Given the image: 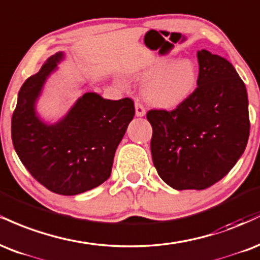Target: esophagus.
Instances as JSON below:
<instances>
[{
  "label": "esophagus",
  "mask_w": 260,
  "mask_h": 260,
  "mask_svg": "<svg viewBox=\"0 0 260 260\" xmlns=\"http://www.w3.org/2000/svg\"><path fill=\"white\" fill-rule=\"evenodd\" d=\"M135 112H136L137 117H143V115L146 114L145 107H143L140 102H136L135 103Z\"/></svg>",
  "instance_id": "esophagus-1"
}]
</instances>
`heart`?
<instances>
[{"mask_svg": "<svg viewBox=\"0 0 260 260\" xmlns=\"http://www.w3.org/2000/svg\"><path fill=\"white\" fill-rule=\"evenodd\" d=\"M146 80L143 93L151 105L159 108H175L184 103L197 88L200 72L192 60L164 58L153 59L137 74Z\"/></svg>", "mask_w": 260, "mask_h": 260, "instance_id": "heart-1", "label": "heart"}]
</instances>
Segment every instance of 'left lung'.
Instances as JSON below:
<instances>
[{
    "label": "left lung",
    "instance_id": "8db88e82",
    "mask_svg": "<svg viewBox=\"0 0 260 260\" xmlns=\"http://www.w3.org/2000/svg\"><path fill=\"white\" fill-rule=\"evenodd\" d=\"M194 92L173 111L151 109V152L158 175L175 190H204L224 178L249 136L245 82L226 58L197 53Z\"/></svg>",
    "mask_w": 260,
    "mask_h": 260
}]
</instances>
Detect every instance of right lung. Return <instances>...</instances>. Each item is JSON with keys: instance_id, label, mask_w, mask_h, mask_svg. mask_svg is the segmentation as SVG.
Here are the masks:
<instances>
[{"instance_id": "obj_1", "label": "right lung", "mask_w": 260, "mask_h": 260, "mask_svg": "<svg viewBox=\"0 0 260 260\" xmlns=\"http://www.w3.org/2000/svg\"><path fill=\"white\" fill-rule=\"evenodd\" d=\"M63 56V52L51 56L20 87L12 117V141L34 179L54 193L74 196L111 176L115 149L135 107L131 99L111 101L86 92L58 123L40 120L35 102Z\"/></svg>"}]
</instances>
